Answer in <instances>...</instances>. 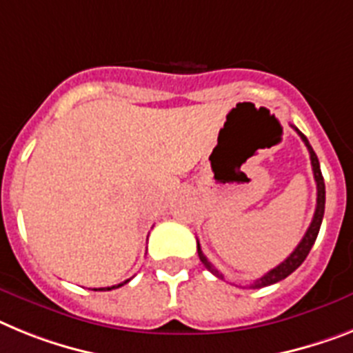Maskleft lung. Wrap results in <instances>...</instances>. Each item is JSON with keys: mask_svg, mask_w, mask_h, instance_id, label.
<instances>
[{"mask_svg": "<svg viewBox=\"0 0 353 353\" xmlns=\"http://www.w3.org/2000/svg\"><path fill=\"white\" fill-rule=\"evenodd\" d=\"M294 130L298 132V135L302 137V141L305 143L307 150H309V155H311V165H312V173H314V180H316V191H318V198H316V210H314V218H312L311 225H309V228H307L305 236H303V239L298 243V246L294 248V252L291 255H289L288 259H285L284 263H280L279 266L273 268L271 271H268L266 275H263L259 280H255L254 284H252V288H266V285H271V284H276V282H280V280H284L285 276H289L291 273H293L294 270H296L300 264L305 261V257L309 255V252H311L312 245H314L316 237H318V232H320V227H321V221H323V212H325V182H323V174H321V170H320V161H318V157H316L314 150L311 148V144H309V141H307L305 135L302 134V132L298 130L296 126H293ZM198 255H200V261L201 264L207 268V270L210 271V273H214V275L218 276V279H223V275L219 273L216 268L212 266V264L207 261V257L203 255V252H201L200 248V243H198Z\"/></svg>", "mask_w": 353, "mask_h": 353, "instance_id": "1", "label": "left lung"}]
</instances>
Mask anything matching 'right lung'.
<instances>
[{"label":"right lung","mask_w":353,"mask_h":353,"mask_svg":"<svg viewBox=\"0 0 353 353\" xmlns=\"http://www.w3.org/2000/svg\"><path fill=\"white\" fill-rule=\"evenodd\" d=\"M128 280H125V282H121V284H117V285H112V288H99V289H94V291H112V289H117V288H121L123 284H126Z\"/></svg>","instance_id":"right-lung-1"}]
</instances>
